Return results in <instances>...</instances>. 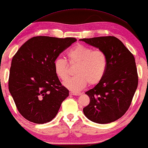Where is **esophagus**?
I'll return each mask as SVG.
<instances>
[{"mask_svg":"<svg viewBox=\"0 0 148 148\" xmlns=\"http://www.w3.org/2000/svg\"><path fill=\"white\" fill-rule=\"evenodd\" d=\"M70 95H80L81 93H77V92H74V91H70Z\"/></svg>","mask_w":148,"mask_h":148,"instance_id":"34e87169","label":"esophagus"}]
</instances>
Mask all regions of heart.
<instances>
[{"label": "heart", "instance_id": "b5f03b06", "mask_svg": "<svg viewBox=\"0 0 148 148\" xmlns=\"http://www.w3.org/2000/svg\"><path fill=\"white\" fill-rule=\"evenodd\" d=\"M70 64H77L75 73L77 75L64 82V86L73 91H79L90 84L96 85L99 83L106 72L107 58L101 50L92 49L78 44L67 52ZM54 70L58 77L64 80L69 76V66L62 58H56Z\"/></svg>", "mask_w": 148, "mask_h": 148}]
</instances>
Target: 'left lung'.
<instances>
[{
  "label": "left lung",
  "instance_id": "1",
  "mask_svg": "<svg viewBox=\"0 0 148 148\" xmlns=\"http://www.w3.org/2000/svg\"><path fill=\"white\" fill-rule=\"evenodd\" d=\"M103 51L107 58L106 72L99 83L85 93L90 102L83 109L91 121L112 123L125 114L138 84L134 57L123 42L113 36L80 39Z\"/></svg>",
  "mask_w": 148,
  "mask_h": 148
}]
</instances>
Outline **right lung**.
<instances>
[{"label": "right lung", "mask_w": 148, "mask_h": 148, "mask_svg": "<svg viewBox=\"0 0 148 148\" xmlns=\"http://www.w3.org/2000/svg\"><path fill=\"white\" fill-rule=\"evenodd\" d=\"M76 41L74 37H32L18 49L11 62L9 91L20 113L36 124L49 123L58 113L69 91L62 86L54 61Z\"/></svg>", "instance_id": "obj_1"}]
</instances>
